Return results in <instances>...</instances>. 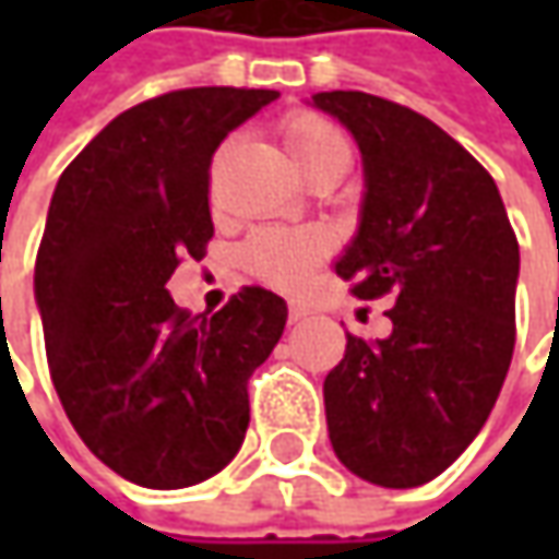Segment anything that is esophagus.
<instances>
[{"label": "esophagus", "instance_id": "1", "mask_svg": "<svg viewBox=\"0 0 559 559\" xmlns=\"http://www.w3.org/2000/svg\"><path fill=\"white\" fill-rule=\"evenodd\" d=\"M308 308L301 305V301H289V323H301L305 317H308Z\"/></svg>", "mask_w": 559, "mask_h": 559}]
</instances>
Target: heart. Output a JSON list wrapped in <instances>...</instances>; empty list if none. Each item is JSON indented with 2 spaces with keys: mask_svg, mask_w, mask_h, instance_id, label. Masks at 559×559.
<instances>
[{
  "mask_svg": "<svg viewBox=\"0 0 559 559\" xmlns=\"http://www.w3.org/2000/svg\"><path fill=\"white\" fill-rule=\"evenodd\" d=\"M283 140L289 148L292 162L305 177H311L317 167H323L333 158L352 155L345 133L335 127L333 120L317 115V111H295L283 123ZM323 239L308 229H283V226H267L248 236L242 258L246 267L280 289H295L301 286L313 267L323 258Z\"/></svg>",
  "mask_w": 559,
  "mask_h": 559,
  "instance_id": "obj_1",
  "label": "heart"
}]
</instances>
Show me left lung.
Instances as JSON below:
<instances>
[{"mask_svg":"<svg viewBox=\"0 0 559 559\" xmlns=\"http://www.w3.org/2000/svg\"><path fill=\"white\" fill-rule=\"evenodd\" d=\"M364 158V207L335 273L389 298L385 338L348 335L323 382L338 461L385 488L444 473L479 436L516 342L520 246L491 174L461 142L389 98L333 90Z\"/></svg>","mask_w":559,"mask_h":559,"instance_id":"1","label":"left lung"}]
</instances>
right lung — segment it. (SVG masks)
<instances>
[{
	"instance_id": "right-lung-1",
	"label": "right lung",
	"mask_w": 559,
	"mask_h": 559,
	"mask_svg": "<svg viewBox=\"0 0 559 559\" xmlns=\"http://www.w3.org/2000/svg\"><path fill=\"white\" fill-rule=\"evenodd\" d=\"M280 93L195 86L111 120L55 186L33 289L49 373L86 448L145 488L221 473L248 429V379L286 326V301L242 286L211 317L167 280L214 236L217 145Z\"/></svg>"
}]
</instances>
